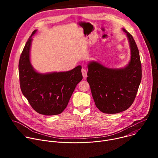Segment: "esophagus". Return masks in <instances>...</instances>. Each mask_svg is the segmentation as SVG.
Masks as SVG:
<instances>
[{
	"label": "esophagus",
	"mask_w": 158,
	"mask_h": 158,
	"mask_svg": "<svg viewBox=\"0 0 158 158\" xmlns=\"http://www.w3.org/2000/svg\"><path fill=\"white\" fill-rule=\"evenodd\" d=\"M82 74L84 78H85L87 77V71L85 69H84V68L82 69Z\"/></svg>",
	"instance_id": "34e87169"
}]
</instances>
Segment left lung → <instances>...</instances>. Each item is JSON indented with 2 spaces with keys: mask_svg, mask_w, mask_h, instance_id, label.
Wrapping results in <instances>:
<instances>
[{
  "mask_svg": "<svg viewBox=\"0 0 158 158\" xmlns=\"http://www.w3.org/2000/svg\"><path fill=\"white\" fill-rule=\"evenodd\" d=\"M131 49V60L122 69H110L96 61L87 65V81L96 107L104 113L116 114L133 103L142 77L141 63L137 45L125 29Z\"/></svg>",
  "mask_w": 158,
  "mask_h": 158,
  "instance_id": "1",
  "label": "left lung"
}]
</instances>
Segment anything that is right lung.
Instances as JSON below:
<instances>
[{"label": "right lung", "mask_w": 158, "mask_h": 158, "mask_svg": "<svg viewBox=\"0 0 158 158\" xmlns=\"http://www.w3.org/2000/svg\"><path fill=\"white\" fill-rule=\"evenodd\" d=\"M32 32L20 55L19 62L21 91L32 107L46 116L60 114L67 107L77 84L82 79L81 65L65 72L40 74L30 60Z\"/></svg>", "instance_id": "add662e5"}]
</instances>
